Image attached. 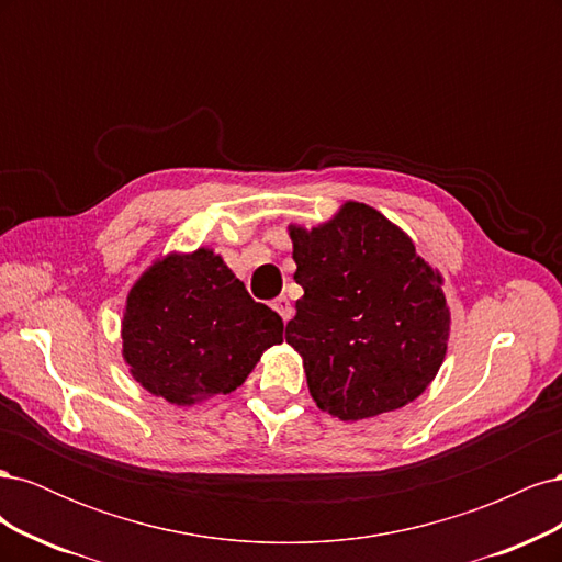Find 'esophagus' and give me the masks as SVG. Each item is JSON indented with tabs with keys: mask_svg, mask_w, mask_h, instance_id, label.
<instances>
[{
	"mask_svg": "<svg viewBox=\"0 0 562 562\" xmlns=\"http://www.w3.org/2000/svg\"><path fill=\"white\" fill-rule=\"evenodd\" d=\"M274 310L279 312V316H281L283 321H291V316H293V304H291V300H288L285 295H281V297L274 300Z\"/></svg>",
	"mask_w": 562,
	"mask_h": 562,
	"instance_id": "esophagus-1",
	"label": "esophagus"
}]
</instances>
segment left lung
Segmentation results:
<instances>
[{
	"label": "left lung",
	"mask_w": 562,
	"mask_h": 562,
	"mask_svg": "<svg viewBox=\"0 0 562 562\" xmlns=\"http://www.w3.org/2000/svg\"><path fill=\"white\" fill-rule=\"evenodd\" d=\"M304 295L285 342L314 403L342 422L398 411L424 394L446 359L443 274L380 211L345 201L312 229L288 225Z\"/></svg>",
	"instance_id": "8db88e82"
}]
</instances>
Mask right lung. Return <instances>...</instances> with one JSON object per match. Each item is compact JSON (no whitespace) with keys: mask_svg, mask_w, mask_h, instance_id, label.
Instances as JSON below:
<instances>
[{"mask_svg":"<svg viewBox=\"0 0 562 562\" xmlns=\"http://www.w3.org/2000/svg\"><path fill=\"white\" fill-rule=\"evenodd\" d=\"M281 342V316L255 302L209 246L159 255L126 295L122 356L128 372L171 405L229 394Z\"/></svg>","mask_w":562,"mask_h":562,"instance_id":"right-lung-1","label":"right lung"}]
</instances>
